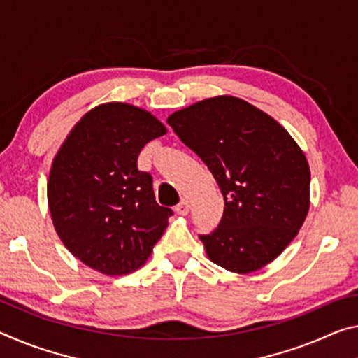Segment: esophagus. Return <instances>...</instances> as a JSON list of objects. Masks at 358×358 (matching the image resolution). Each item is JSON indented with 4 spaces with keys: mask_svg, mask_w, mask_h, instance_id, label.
I'll list each match as a JSON object with an SVG mask.
<instances>
[{
    "mask_svg": "<svg viewBox=\"0 0 358 358\" xmlns=\"http://www.w3.org/2000/svg\"><path fill=\"white\" fill-rule=\"evenodd\" d=\"M175 212L177 213H180V215H188V212H189V203H188V201H181L177 207H175Z\"/></svg>",
    "mask_w": 358,
    "mask_h": 358,
    "instance_id": "esophagus-1",
    "label": "esophagus"
}]
</instances>
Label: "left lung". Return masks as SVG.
<instances>
[{
	"label": "left lung",
	"instance_id": "8db88e82",
	"mask_svg": "<svg viewBox=\"0 0 358 358\" xmlns=\"http://www.w3.org/2000/svg\"><path fill=\"white\" fill-rule=\"evenodd\" d=\"M167 122L202 159L224 197L218 228L199 236L207 257L237 274L279 257L309 210V164L292 135L274 117L229 95L175 111Z\"/></svg>",
	"mask_w": 358,
	"mask_h": 358
}]
</instances>
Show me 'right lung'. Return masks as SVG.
Segmentation results:
<instances>
[{"label":"right lung","instance_id":"right-lung-1","mask_svg":"<svg viewBox=\"0 0 358 358\" xmlns=\"http://www.w3.org/2000/svg\"><path fill=\"white\" fill-rule=\"evenodd\" d=\"M167 132L151 113L103 103L81 117L54 157L48 203L60 241L106 275L138 269L173 212L159 206L152 177L137 167L148 141Z\"/></svg>","mask_w":358,"mask_h":358}]
</instances>
